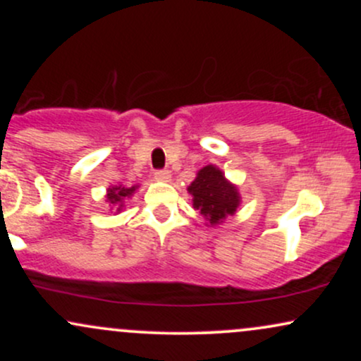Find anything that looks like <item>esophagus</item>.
<instances>
[{
	"label": "esophagus",
	"instance_id": "34e87169",
	"mask_svg": "<svg viewBox=\"0 0 361 361\" xmlns=\"http://www.w3.org/2000/svg\"><path fill=\"white\" fill-rule=\"evenodd\" d=\"M154 178L157 181H169L171 180V173H169L168 169H157L154 173Z\"/></svg>",
	"mask_w": 361,
	"mask_h": 361
}]
</instances>
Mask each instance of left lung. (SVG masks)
<instances>
[{
	"instance_id": "1",
	"label": "left lung",
	"mask_w": 361,
	"mask_h": 361,
	"mask_svg": "<svg viewBox=\"0 0 361 361\" xmlns=\"http://www.w3.org/2000/svg\"><path fill=\"white\" fill-rule=\"evenodd\" d=\"M193 197V209H197L209 221L210 226L222 224L227 215H234L241 204L238 186L227 181L224 173L214 164L202 168L188 186Z\"/></svg>"
}]
</instances>
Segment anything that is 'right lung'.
Instances as JSON below:
<instances>
[{
	"mask_svg": "<svg viewBox=\"0 0 361 361\" xmlns=\"http://www.w3.org/2000/svg\"><path fill=\"white\" fill-rule=\"evenodd\" d=\"M135 190H137V186H130V188L122 185L110 186V188L106 190V204L110 205V209H115L117 212H120L123 207V200H126V198H130Z\"/></svg>",
	"mask_w": 361,
	"mask_h": 361,
	"instance_id": "add662e5",
	"label": "right lung"
}]
</instances>
